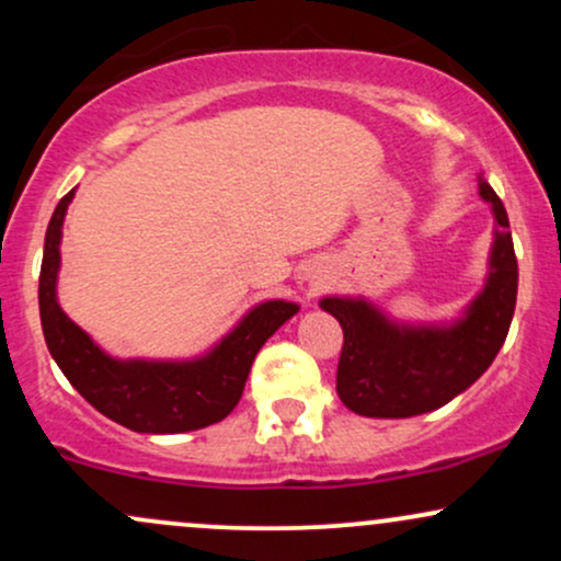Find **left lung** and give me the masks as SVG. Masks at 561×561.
I'll use <instances>...</instances> for the list:
<instances>
[{
  "instance_id": "1",
  "label": "left lung",
  "mask_w": 561,
  "mask_h": 561,
  "mask_svg": "<svg viewBox=\"0 0 561 561\" xmlns=\"http://www.w3.org/2000/svg\"><path fill=\"white\" fill-rule=\"evenodd\" d=\"M480 195L493 205L499 231L488 285L459 324L411 330L390 324L364 300H321L343 327L337 396L356 414L403 420L440 409L465 392L504 345L517 306V255L504 203L485 182Z\"/></svg>"
}]
</instances>
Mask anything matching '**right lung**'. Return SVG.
I'll list each match as a JSON object with an SVG mask.
<instances>
[{
    "label": "right lung",
    "mask_w": 561,
    "mask_h": 561,
    "mask_svg": "<svg viewBox=\"0 0 561 561\" xmlns=\"http://www.w3.org/2000/svg\"><path fill=\"white\" fill-rule=\"evenodd\" d=\"M73 190L57 203L44 237L38 313L49 353L68 382L107 420L134 433H190L221 422L240 403L250 366L272 334L298 311L295 302L268 300L248 313L205 358L186 364L115 362L57 306L62 218Z\"/></svg>",
    "instance_id": "1"
}]
</instances>
